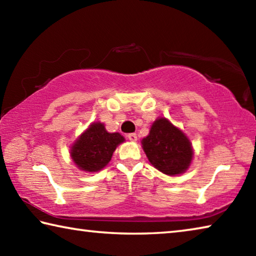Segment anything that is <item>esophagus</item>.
Masks as SVG:
<instances>
[{
  "instance_id": "34e87169",
  "label": "esophagus",
  "mask_w": 256,
  "mask_h": 256,
  "mask_svg": "<svg viewBox=\"0 0 256 256\" xmlns=\"http://www.w3.org/2000/svg\"><path fill=\"white\" fill-rule=\"evenodd\" d=\"M128 138V140L132 141V142H136L138 140V136H136V133H130Z\"/></svg>"
}]
</instances>
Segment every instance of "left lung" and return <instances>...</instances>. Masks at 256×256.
<instances>
[{
  "instance_id": "obj_1",
  "label": "left lung",
  "mask_w": 256,
  "mask_h": 256,
  "mask_svg": "<svg viewBox=\"0 0 256 256\" xmlns=\"http://www.w3.org/2000/svg\"><path fill=\"white\" fill-rule=\"evenodd\" d=\"M141 144L150 164L168 176L184 174L192 164L194 150L190 138L166 118L154 120Z\"/></svg>"
}]
</instances>
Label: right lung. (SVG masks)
Segmentation results:
<instances>
[{
	"label": "right lung",
	"instance_id": "obj_1",
	"mask_svg": "<svg viewBox=\"0 0 256 256\" xmlns=\"http://www.w3.org/2000/svg\"><path fill=\"white\" fill-rule=\"evenodd\" d=\"M125 138L118 132H108L105 124L92 122L84 130L70 148L72 162L80 170L97 172L110 162L116 148Z\"/></svg>",
	"mask_w": 256,
	"mask_h": 256
}]
</instances>
